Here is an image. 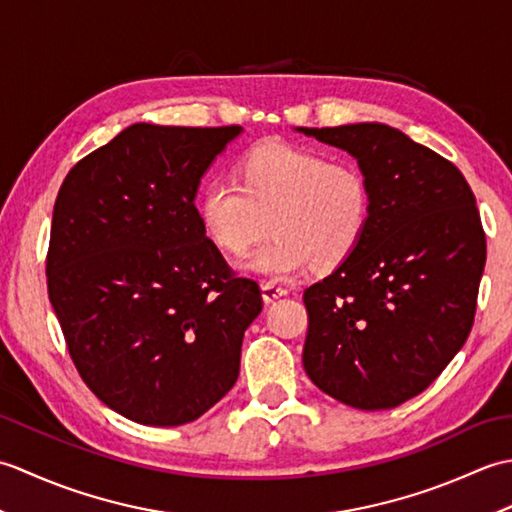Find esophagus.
<instances>
[{"label":"esophagus","instance_id":"1","mask_svg":"<svg viewBox=\"0 0 512 512\" xmlns=\"http://www.w3.org/2000/svg\"><path fill=\"white\" fill-rule=\"evenodd\" d=\"M286 295H288V288L277 284V281H264L262 284V297L266 303H273L279 297H286Z\"/></svg>","mask_w":512,"mask_h":512}]
</instances>
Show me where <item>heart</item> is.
I'll return each mask as SVG.
<instances>
[{
    "instance_id": "1",
    "label": "heart",
    "mask_w": 512,
    "mask_h": 512,
    "mask_svg": "<svg viewBox=\"0 0 512 512\" xmlns=\"http://www.w3.org/2000/svg\"><path fill=\"white\" fill-rule=\"evenodd\" d=\"M235 180L204 184L198 211L206 235L228 255H244L270 222L275 237L244 268L286 279L312 264L328 270L350 259L369 228L372 184L352 162H332L321 151L284 140L248 149Z\"/></svg>"
}]
</instances>
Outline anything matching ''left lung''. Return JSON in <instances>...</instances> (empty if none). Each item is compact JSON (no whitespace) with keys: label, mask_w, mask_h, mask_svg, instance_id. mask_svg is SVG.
<instances>
[{"label":"left lung","mask_w":512,"mask_h":512,"mask_svg":"<svg viewBox=\"0 0 512 512\" xmlns=\"http://www.w3.org/2000/svg\"><path fill=\"white\" fill-rule=\"evenodd\" d=\"M345 149L374 209L350 259L303 292V367L345 405L394 409L418 396L473 328L486 235L460 169L383 123L297 127Z\"/></svg>","instance_id":"8db88e82"}]
</instances>
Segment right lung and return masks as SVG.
I'll return each mask as SVG.
<instances>
[{
	"label": "right lung",
	"mask_w": 512,
	"mask_h": 512,
	"mask_svg": "<svg viewBox=\"0 0 512 512\" xmlns=\"http://www.w3.org/2000/svg\"><path fill=\"white\" fill-rule=\"evenodd\" d=\"M239 132L136 123L76 162L54 202L50 303L85 385L134 422L187 424L239 376L262 290L233 273L195 206Z\"/></svg>",
	"instance_id": "add662e5"
}]
</instances>
